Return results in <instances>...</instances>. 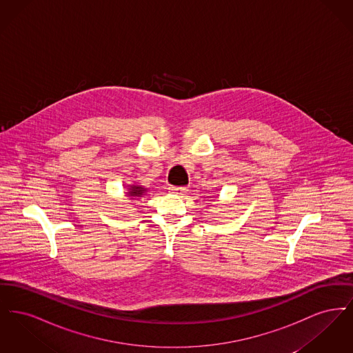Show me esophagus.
I'll use <instances>...</instances> for the list:
<instances>
[{
  "label": "esophagus",
  "instance_id": "esophagus-1",
  "mask_svg": "<svg viewBox=\"0 0 353 353\" xmlns=\"http://www.w3.org/2000/svg\"><path fill=\"white\" fill-rule=\"evenodd\" d=\"M169 190L172 193H176V194H185L188 192V188L186 186H169Z\"/></svg>",
  "mask_w": 353,
  "mask_h": 353
}]
</instances>
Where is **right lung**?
I'll use <instances>...</instances> for the list:
<instances>
[{
	"instance_id": "1",
	"label": "right lung",
	"mask_w": 353,
	"mask_h": 353,
	"mask_svg": "<svg viewBox=\"0 0 353 353\" xmlns=\"http://www.w3.org/2000/svg\"><path fill=\"white\" fill-rule=\"evenodd\" d=\"M144 190H145V189L141 188V186H131L128 194L132 196V197H141V194L144 193Z\"/></svg>"
}]
</instances>
